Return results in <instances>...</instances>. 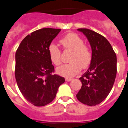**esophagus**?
<instances>
[{
    "mask_svg": "<svg viewBox=\"0 0 128 128\" xmlns=\"http://www.w3.org/2000/svg\"><path fill=\"white\" fill-rule=\"evenodd\" d=\"M65 80H66V82H71V81L72 80V79H71V78H66L65 79Z\"/></svg>",
    "mask_w": 128,
    "mask_h": 128,
    "instance_id": "34e87169",
    "label": "esophagus"
}]
</instances>
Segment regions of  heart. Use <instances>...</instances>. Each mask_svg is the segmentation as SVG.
I'll return each instance as SVG.
<instances>
[{"label": "heart", "mask_w": 128, "mask_h": 128, "mask_svg": "<svg viewBox=\"0 0 128 128\" xmlns=\"http://www.w3.org/2000/svg\"><path fill=\"white\" fill-rule=\"evenodd\" d=\"M65 50L72 51L69 64H64L56 69L57 73L67 78H72L89 66L92 60L90 48L84 44V40L76 34H68L60 40ZM48 52L52 63L58 66L61 63V51L56 44L52 42L48 47Z\"/></svg>", "instance_id": "heart-1"}]
</instances>
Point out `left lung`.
I'll return each mask as SVG.
<instances>
[{"label": "left lung", "instance_id": "obj_1", "mask_svg": "<svg viewBox=\"0 0 128 128\" xmlns=\"http://www.w3.org/2000/svg\"><path fill=\"white\" fill-rule=\"evenodd\" d=\"M78 30L89 40L92 60L88 71L80 78L82 86L76 96L84 104L95 106L106 98L112 88L117 72L116 54L102 35L85 28Z\"/></svg>", "mask_w": 128, "mask_h": 128}]
</instances>
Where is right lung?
<instances>
[{
    "label": "right lung",
    "mask_w": 128,
    "mask_h": 128,
    "mask_svg": "<svg viewBox=\"0 0 128 128\" xmlns=\"http://www.w3.org/2000/svg\"><path fill=\"white\" fill-rule=\"evenodd\" d=\"M61 30L42 28L27 35L16 52L15 77L25 98L36 106L51 102L65 80L52 74L48 47Z\"/></svg>",
    "instance_id": "obj_1"
}]
</instances>
